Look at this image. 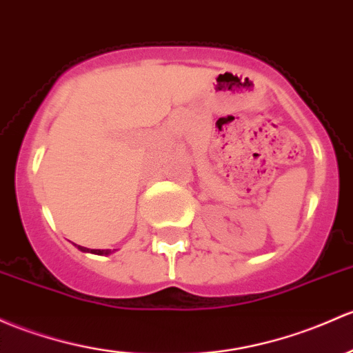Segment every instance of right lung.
I'll list each match as a JSON object with an SVG mask.
<instances>
[{"label":"right lung","mask_w":353,"mask_h":353,"mask_svg":"<svg viewBox=\"0 0 353 353\" xmlns=\"http://www.w3.org/2000/svg\"><path fill=\"white\" fill-rule=\"evenodd\" d=\"M77 248H79L81 252H89V254H96V255H110L111 250H98V248H86V247H81V245H77Z\"/></svg>","instance_id":"add662e5"}]
</instances>
